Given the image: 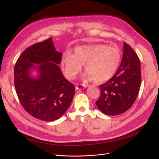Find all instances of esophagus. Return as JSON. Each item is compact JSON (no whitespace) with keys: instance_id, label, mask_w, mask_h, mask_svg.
Listing matches in <instances>:
<instances>
[{"instance_id":"obj_1","label":"esophagus","mask_w":159,"mask_h":159,"mask_svg":"<svg viewBox=\"0 0 159 159\" xmlns=\"http://www.w3.org/2000/svg\"><path fill=\"white\" fill-rule=\"evenodd\" d=\"M88 85H85L84 84H78L75 86V89H84L85 88L87 87Z\"/></svg>"}]
</instances>
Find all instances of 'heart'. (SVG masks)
<instances>
[{"label": "heart", "instance_id": "b5f03b06", "mask_svg": "<svg viewBox=\"0 0 159 159\" xmlns=\"http://www.w3.org/2000/svg\"><path fill=\"white\" fill-rule=\"evenodd\" d=\"M121 60V52L118 48L96 44L76 47L74 54L70 52H65L61 64L66 77L70 80L75 78L84 64L85 78L102 82L115 74Z\"/></svg>", "mask_w": 159, "mask_h": 159}]
</instances>
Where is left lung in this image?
Listing matches in <instances>:
<instances>
[{
	"mask_svg": "<svg viewBox=\"0 0 159 159\" xmlns=\"http://www.w3.org/2000/svg\"><path fill=\"white\" fill-rule=\"evenodd\" d=\"M123 44L121 63L112 78L99 85L101 95L95 102L101 111L110 116L127 111L136 100L140 89V60L131 46L125 42Z\"/></svg>",
	"mask_w": 159,
	"mask_h": 159,
	"instance_id": "left-lung-1",
	"label": "left lung"
}]
</instances>
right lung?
I'll use <instances>...</instances> for the list:
<instances>
[{
    "instance_id": "1",
    "label": "right lung",
    "mask_w": 159,
    "mask_h": 159,
    "mask_svg": "<svg viewBox=\"0 0 159 159\" xmlns=\"http://www.w3.org/2000/svg\"><path fill=\"white\" fill-rule=\"evenodd\" d=\"M61 55L49 38L28 47L14 66V85L20 102L28 113L42 121L60 119L75 94L74 85L58 66ZM33 70L37 76L33 75Z\"/></svg>"
}]
</instances>
